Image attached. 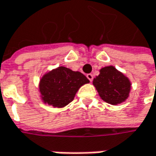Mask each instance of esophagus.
Listing matches in <instances>:
<instances>
[{
	"label": "esophagus",
	"instance_id": "34e87169",
	"mask_svg": "<svg viewBox=\"0 0 156 156\" xmlns=\"http://www.w3.org/2000/svg\"><path fill=\"white\" fill-rule=\"evenodd\" d=\"M87 78H88V79H89L90 81H92L93 78H94V77H93L92 74H87Z\"/></svg>",
	"mask_w": 156,
	"mask_h": 156
}]
</instances>
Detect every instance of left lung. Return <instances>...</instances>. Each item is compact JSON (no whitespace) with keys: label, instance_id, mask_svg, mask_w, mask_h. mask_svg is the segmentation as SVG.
<instances>
[{"label":"left lung","instance_id":"1","mask_svg":"<svg viewBox=\"0 0 156 156\" xmlns=\"http://www.w3.org/2000/svg\"><path fill=\"white\" fill-rule=\"evenodd\" d=\"M99 75L93 80L99 96L108 104L117 105L125 102L131 89V82L113 66H106L99 70Z\"/></svg>","mask_w":156,"mask_h":156}]
</instances>
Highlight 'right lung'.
<instances>
[{"label": "right lung", "instance_id": "1", "mask_svg": "<svg viewBox=\"0 0 156 156\" xmlns=\"http://www.w3.org/2000/svg\"><path fill=\"white\" fill-rule=\"evenodd\" d=\"M88 83L89 80L81 72L60 66L43 75L38 90L44 104L63 108L73 101L78 89Z\"/></svg>", "mask_w": 156, "mask_h": 156}]
</instances>
